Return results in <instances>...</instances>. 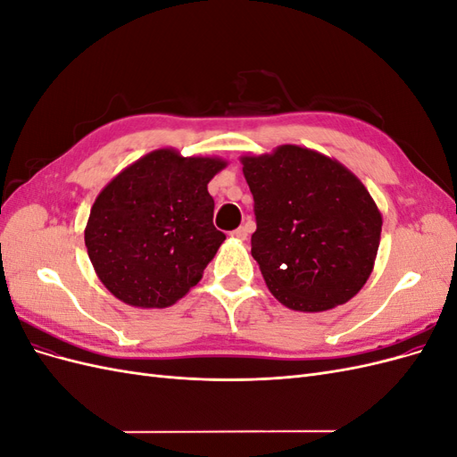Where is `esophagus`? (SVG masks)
Wrapping results in <instances>:
<instances>
[{
    "instance_id": "obj_1",
    "label": "esophagus",
    "mask_w": 457,
    "mask_h": 457,
    "mask_svg": "<svg viewBox=\"0 0 457 457\" xmlns=\"http://www.w3.org/2000/svg\"><path fill=\"white\" fill-rule=\"evenodd\" d=\"M247 232H250V230H247L245 225H242V227H238L237 230H232L230 237H232V238H238V240H245V238H247Z\"/></svg>"
}]
</instances>
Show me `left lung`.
Returning <instances> with one entry per match:
<instances>
[{"mask_svg":"<svg viewBox=\"0 0 457 457\" xmlns=\"http://www.w3.org/2000/svg\"><path fill=\"white\" fill-rule=\"evenodd\" d=\"M242 165L257 223L252 255L270 294L287 309L320 312L361 292L383 225L366 187L337 160L295 145Z\"/></svg>","mask_w":457,"mask_h":457,"instance_id":"left-lung-1","label":"left lung"}]
</instances>
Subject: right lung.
<instances>
[{"instance_id": "add662e5", "label": "right lung", "mask_w": 457, "mask_h": 457, "mask_svg": "<svg viewBox=\"0 0 457 457\" xmlns=\"http://www.w3.org/2000/svg\"><path fill=\"white\" fill-rule=\"evenodd\" d=\"M219 158L160 148L131 163L96 196L86 247L106 289L131 307L163 309L202 278L225 234L213 227L207 183Z\"/></svg>"}]
</instances>
